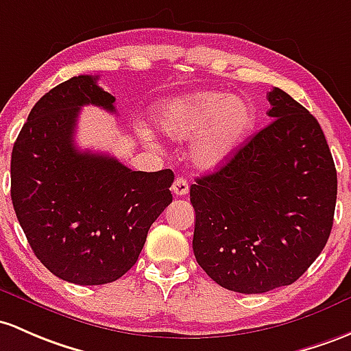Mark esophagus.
I'll return each mask as SVG.
<instances>
[{"label":"esophagus","instance_id":"esophagus-1","mask_svg":"<svg viewBox=\"0 0 351 351\" xmlns=\"http://www.w3.org/2000/svg\"><path fill=\"white\" fill-rule=\"evenodd\" d=\"M172 192L176 195H186L189 192V182L184 177H176L174 186H172Z\"/></svg>","mask_w":351,"mask_h":351}]
</instances>
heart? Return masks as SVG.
I'll return each mask as SVG.
<instances>
[{"instance_id":"1","label":"heart","mask_w":351,"mask_h":351,"mask_svg":"<svg viewBox=\"0 0 351 351\" xmlns=\"http://www.w3.org/2000/svg\"><path fill=\"white\" fill-rule=\"evenodd\" d=\"M254 125L247 101L222 92H197L165 101L159 110L162 134L174 141L195 138L191 159L213 171L226 164Z\"/></svg>"}]
</instances>
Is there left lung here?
<instances>
[{
	"label": "left lung",
	"instance_id": "left-lung-1",
	"mask_svg": "<svg viewBox=\"0 0 351 351\" xmlns=\"http://www.w3.org/2000/svg\"><path fill=\"white\" fill-rule=\"evenodd\" d=\"M273 119L219 171L195 179L192 250L222 288L258 295L293 285L325 247L337 169L318 120L274 86Z\"/></svg>",
	"mask_w": 351,
	"mask_h": 351
}]
</instances>
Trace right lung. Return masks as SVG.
<instances>
[{
  "label": "right lung",
  "mask_w": 351,
  "mask_h": 351,
  "mask_svg": "<svg viewBox=\"0 0 351 351\" xmlns=\"http://www.w3.org/2000/svg\"><path fill=\"white\" fill-rule=\"evenodd\" d=\"M78 75L45 93L11 154V201L36 258L75 285H107L138 259L147 232L172 202L174 172L132 171L75 145L80 108L115 114V97Z\"/></svg>",
  "instance_id": "obj_1"
}]
</instances>
